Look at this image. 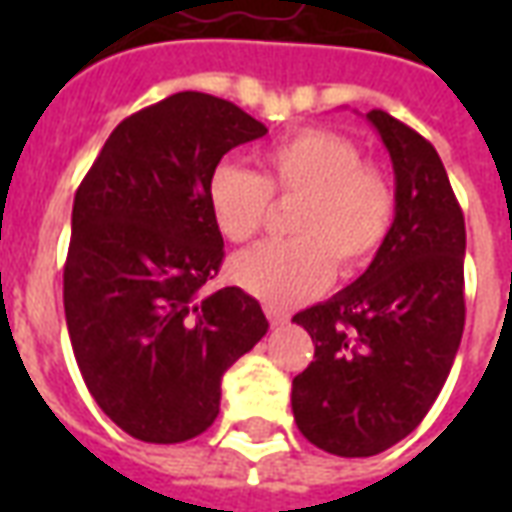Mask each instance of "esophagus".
Segmentation results:
<instances>
[{"instance_id":"obj_1","label":"esophagus","mask_w":512,"mask_h":512,"mask_svg":"<svg viewBox=\"0 0 512 512\" xmlns=\"http://www.w3.org/2000/svg\"><path fill=\"white\" fill-rule=\"evenodd\" d=\"M266 318L271 326H285L290 321V315L285 310H277V307H266Z\"/></svg>"}]
</instances>
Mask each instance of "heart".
<instances>
[{
  "instance_id": "b5f03b06",
  "label": "heart",
  "mask_w": 512,
  "mask_h": 512,
  "mask_svg": "<svg viewBox=\"0 0 512 512\" xmlns=\"http://www.w3.org/2000/svg\"><path fill=\"white\" fill-rule=\"evenodd\" d=\"M260 167V175L238 164L213 169L208 208L216 230L244 244L263 227L271 200L296 202L288 216L296 238L235 255V285L266 304L290 307L326 288L334 266L351 277L373 263L395 224V189L348 136L301 128L266 147Z\"/></svg>"
}]
</instances>
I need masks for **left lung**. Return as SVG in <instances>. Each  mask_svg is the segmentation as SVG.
I'll return each mask as SVG.
<instances>
[{
  "label": "left lung",
  "mask_w": 512,
  "mask_h": 512,
  "mask_svg": "<svg viewBox=\"0 0 512 512\" xmlns=\"http://www.w3.org/2000/svg\"><path fill=\"white\" fill-rule=\"evenodd\" d=\"M395 169V224L354 285L293 315L315 362L293 378V417L315 447L367 458L428 414L461 345L466 227L436 147L367 112Z\"/></svg>",
  "instance_id": "1"
}]
</instances>
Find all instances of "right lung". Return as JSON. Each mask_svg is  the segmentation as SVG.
Masks as SVG:
<instances>
[{
  "mask_svg": "<svg viewBox=\"0 0 512 512\" xmlns=\"http://www.w3.org/2000/svg\"><path fill=\"white\" fill-rule=\"evenodd\" d=\"M263 134L224 98L175 93L126 117L76 191L62 274L73 356L134 439L178 444L211 428L224 370L268 332L249 293L208 290L224 257L208 178Z\"/></svg>",
  "mask_w": 512,
  "mask_h": 512,
  "instance_id": "obj_1",
  "label": "right lung"
}]
</instances>
